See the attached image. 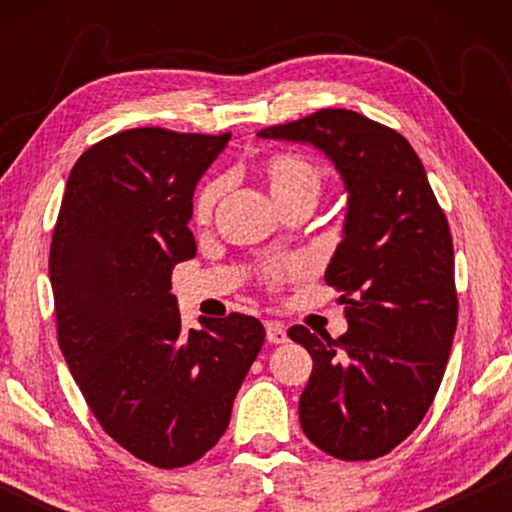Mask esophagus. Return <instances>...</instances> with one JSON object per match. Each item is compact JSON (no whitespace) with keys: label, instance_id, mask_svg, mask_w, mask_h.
<instances>
[{"label":"esophagus","instance_id":"1","mask_svg":"<svg viewBox=\"0 0 512 512\" xmlns=\"http://www.w3.org/2000/svg\"><path fill=\"white\" fill-rule=\"evenodd\" d=\"M265 338H268L270 345H282V342H286V328L279 321H268L265 324Z\"/></svg>","mask_w":512,"mask_h":512}]
</instances>
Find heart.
<instances>
[{
	"label": "heart",
	"instance_id": "1",
	"mask_svg": "<svg viewBox=\"0 0 512 512\" xmlns=\"http://www.w3.org/2000/svg\"><path fill=\"white\" fill-rule=\"evenodd\" d=\"M261 177L268 191L282 209L296 205V202H317L321 191V170L310 158L300 156L296 151H275L263 160ZM226 191V181L212 179L200 188L193 200V219L207 223L212 219L221 195ZM305 272V265L298 261L277 263L263 268V282L277 286L284 279L298 277Z\"/></svg>",
	"mask_w": 512,
	"mask_h": 512
}]
</instances>
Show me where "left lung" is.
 Instances as JSON below:
<instances>
[{"label":"left lung","instance_id":"left-lung-1","mask_svg":"<svg viewBox=\"0 0 512 512\" xmlns=\"http://www.w3.org/2000/svg\"><path fill=\"white\" fill-rule=\"evenodd\" d=\"M258 137L317 146L349 193L345 237L326 270L347 333L333 340L289 328L314 363L300 426L335 459L384 457L429 412L457 331L445 212L408 139L356 111L319 109Z\"/></svg>","mask_w":512,"mask_h":512}]
</instances>
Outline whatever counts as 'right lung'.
Masks as SVG:
<instances>
[{
  "label": "right lung",
  "mask_w": 512,
  "mask_h": 512,
  "mask_svg": "<svg viewBox=\"0 0 512 512\" xmlns=\"http://www.w3.org/2000/svg\"><path fill=\"white\" fill-rule=\"evenodd\" d=\"M226 135L116 132L76 160L53 230L58 342L118 445L158 468L198 461L226 433L265 328L247 314L184 331L174 265L195 256L193 191Z\"/></svg>",
  "instance_id": "obj_1"
}]
</instances>
